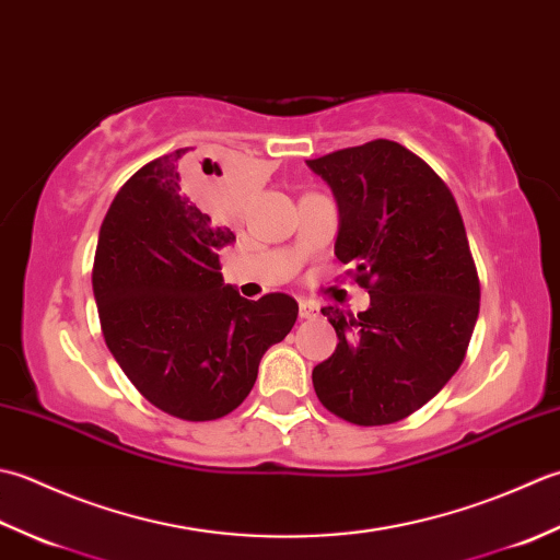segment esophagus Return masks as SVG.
I'll list each match as a JSON object with an SVG mask.
<instances>
[{
    "mask_svg": "<svg viewBox=\"0 0 560 560\" xmlns=\"http://www.w3.org/2000/svg\"><path fill=\"white\" fill-rule=\"evenodd\" d=\"M316 312H318V306L314 302L300 300V316L302 318H312V316H316Z\"/></svg>",
    "mask_w": 560,
    "mask_h": 560,
    "instance_id": "34e87169",
    "label": "esophagus"
}]
</instances>
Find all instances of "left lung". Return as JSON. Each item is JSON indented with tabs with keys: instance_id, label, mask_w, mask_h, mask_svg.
<instances>
[{
	"instance_id": "8db88e82",
	"label": "left lung",
	"mask_w": 560,
	"mask_h": 560,
	"mask_svg": "<svg viewBox=\"0 0 560 560\" xmlns=\"http://www.w3.org/2000/svg\"><path fill=\"white\" fill-rule=\"evenodd\" d=\"M306 166L336 198L338 260L370 290L358 316L322 310L338 346L314 368V392L348 423H396L452 380L474 334L481 288L459 208L435 171L392 140Z\"/></svg>"
}]
</instances>
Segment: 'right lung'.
I'll return each instance as SVG.
<instances>
[{"label": "right lung", "instance_id": "add662e5", "mask_svg": "<svg viewBox=\"0 0 560 560\" xmlns=\"http://www.w3.org/2000/svg\"><path fill=\"white\" fill-rule=\"evenodd\" d=\"M198 180L208 178L188 150L137 171L101 224L91 284L106 346L137 392L168 416L214 420L254 389L300 306L282 292L248 302L224 284L220 250L236 236L192 200Z\"/></svg>", "mask_w": 560, "mask_h": 560}]
</instances>
